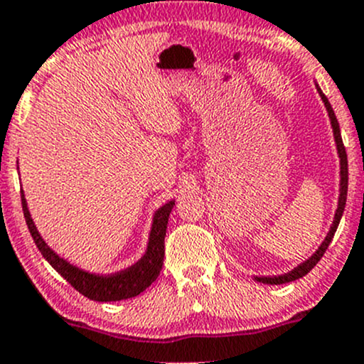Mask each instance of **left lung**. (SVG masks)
I'll use <instances>...</instances> for the list:
<instances>
[{
	"label": "left lung",
	"instance_id": "1",
	"mask_svg": "<svg viewBox=\"0 0 364 364\" xmlns=\"http://www.w3.org/2000/svg\"><path fill=\"white\" fill-rule=\"evenodd\" d=\"M317 91H318V95H321L322 102H324L326 109H328L329 119H331L333 135H335L336 149H338V156H340V197H338V208H336V213H335V220H333V225H331V229H329V232H328V236H326V240L322 241V245H321V247H318V250L315 252L314 255L310 257V259L304 260V262H301L299 266L294 267V269H292V271H289V273L280 274V277H255V280L260 282V284L282 285V284H287V282H294V280H297V278H303L304 274L310 273V271L314 269V266H317L318 260L322 259L324 252L328 250L329 243H331V241H333V236H335L336 229H338V223H340V220H341V215H343L345 203H347V188H348L347 153H345L343 141H341L340 124H338V119H336V116H335V111H333L331 104H329V100H328V98H326V95L322 93L321 87H318V86H317Z\"/></svg>",
	"mask_w": 364,
	"mask_h": 364
}]
</instances>
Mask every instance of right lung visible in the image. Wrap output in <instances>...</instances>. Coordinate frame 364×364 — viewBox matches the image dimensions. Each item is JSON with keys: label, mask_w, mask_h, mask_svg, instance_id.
<instances>
[{"label": "right lung", "mask_w": 364, "mask_h": 364, "mask_svg": "<svg viewBox=\"0 0 364 364\" xmlns=\"http://www.w3.org/2000/svg\"><path fill=\"white\" fill-rule=\"evenodd\" d=\"M21 200H23V211L26 223H28V229L31 232L33 241H35L36 248L42 252L43 259L72 285L75 291H79L80 294L86 296L91 301H121L128 299V297H135L141 292H144L153 282L159 278L161 266H164V255H165V232H167V222L168 215H171L172 208H174V200H168L167 204H164L159 211L153 216V225L151 232H149V241L146 253L141 257L139 262H135L134 266L127 267V269L119 271V273L112 274H93L87 273V271L79 269L73 264L67 262L65 259H61L56 252L50 250L47 247L46 241L42 240V236L36 230L35 222H33L31 215H29L28 204H26L24 193L21 192Z\"/></svg>", "instance_id": "right-lung-1"}]
</instances>
